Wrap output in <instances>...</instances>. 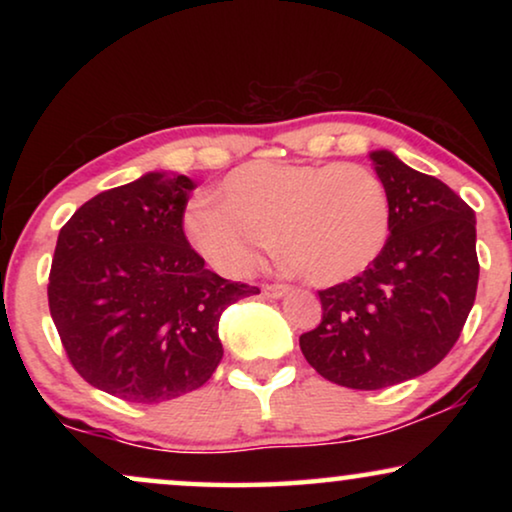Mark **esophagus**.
Here are the masks:
<instances>
[{
  "instance_id": "34e87169",
  "label": "esophagus",
  "mask_w": 512,
  "mask_h": 512,
  "mask_svg": "<svg viewBox=\"0 0 512 512\" xmlns=\"http://www.w3.org/2000/svg\"><path fill=\"white\" fill-rule=\"evenodd\" d=\"M289 291H291V286H286V284H265L263 286V293L268 298H282Z\"/></svg>"
}]
</instances>
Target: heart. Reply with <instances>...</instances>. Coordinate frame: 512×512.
Masks as SVG:
<instances>
[{
  "label": "heart",
  "instance_id": "heart-1",
  "mask_svg": "<svg viewBox=\"0 0 512 512\" xmlns=\"http://www.w3.org/2000/svg\"><path fill=\"white\" fill-rule=\"evenodd\" d=\"M219 198L188 207L186 233L233 277L247 275L275 237L291 268L335 286L363 275L389 240V195L361 165L258 160L230 172Z\"/></svg>",
  "mask_w": 512,
  "mask_h": 512
}]
</instances>
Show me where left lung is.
Here are the masks:
<instances>
[{
    "label": "left lung",
    "mask_w": 512,
    "mask_h": 512,
    "mask_svg": "<svg viewBox=\"0 0 512 512\" xmlns=\"http://www.w3.org/2000/svg\"><path fill=\"white\" fill-rule=\"evenodd\" d=\"M370 160L389 195L387 247L363 275L319 291L321 324L300 335L321 377L361 391L438 366L459 340L480 275L473 209L391 151Z\"/></svg>",
    "instance_id": "1"
}]
</instances>
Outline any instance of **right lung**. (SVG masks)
<instances>
[{
    "mask_svg": "<svg viewBox=\"0 0 512 512\" xmlns=\"http://www.w3.org/2000/svg\"><path fill=\"white\" fill-rule=\"evenodd\" d=\"M193 188L184 174H144L81 205L55 244L48 307L62 347L83 380L123 401L202 387L223 356V310L258 293L188 244Z\"/></svg>",
    "mask_w": 512,
    "mask_h": 512,
    "instance_id": "1",
    "label": "right lung"
}]
</instances>
